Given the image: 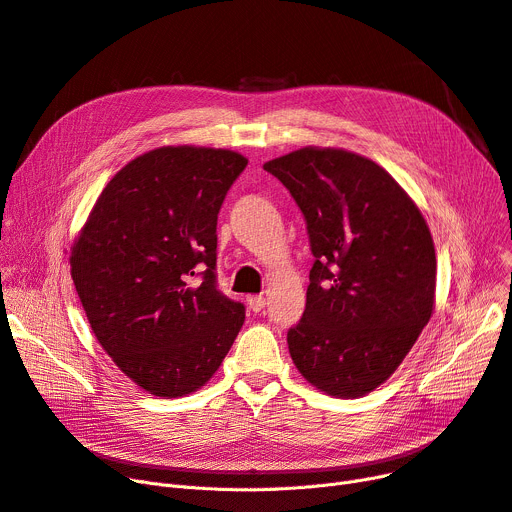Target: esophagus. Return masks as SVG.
Masks as SVG:
<instances>
[{
	"instance_id": "34e87169",
	"label": "esophagus",
	"mask_w": 512,
	"mask_h": 512,
	"mask_svg": "<svg viewBox=\"0 0 512 512\" xmlns=\"http://www.w3.org/2000/svg\"><path fill=\"white\" fill-rule=\"evenodd\" d=\"M248 306H250L252 312H260L266 306V297L264 295H250L248 297Z\"/></svg>"
}]
</instances>
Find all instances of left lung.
Returning a JSON list of instances; mask_svg holds the SVG:
<instances>
[{
  "label": "left lung",
  "instance_id": "obj_1",
  "mask_svg": "<svg viewBox=\"0 0 512 512\" xmlns=\"http://www.w3.org/2000/svg\"><path fill=\"white\" fill-rule=\"evenodd\" d=\"M264 169L306 221V310L287 330L293 364L326 395L362 397L393 374L434 310L436 252L413 200L374 161L299 148Z\"/></svg>",
  "mask_w": 512,
  "mask_h": 512
}]
</instances>
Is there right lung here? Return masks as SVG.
Returning a JSON list of instances; mask_svg holds the SVG:
<instances>
[{
  "instance_id": "obj_1",
  "label": "right lung",
  "mask_w": 512,
  "mask_h": 512,
  "mask_svg": "<svg viewBox=\"0 0 512 512\" xmlns=\"http://www.w3.org/2000/svg\"><path fill=\"white\" fill-rule=\"evenodd\" d=\"M248 159L163 146L101 192L72 248V279L115 366L155 397L194 393L246 318L217 285V219Z\"/></svg>"
}]
</instances>
